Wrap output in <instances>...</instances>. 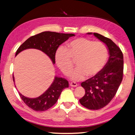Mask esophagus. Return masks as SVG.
Returning a JSON list of instances; mask_svg holds the SVG:
<instances>
[{"label": "esophagus", "mask_w": 135, "mask_h": 135, "mask_svg": "<svg viewBox=\"0 0 135 135\" xmlns=\"http://www.w3.org/2000/svg\"><path fill=\"white\" fill-rule=\"evenodd\" d=\"M70 86H71V87H76L78 85V84H77V83H75V82H71V83H70Z\"/></svg>", "instance_id": "34e87169"}]
</instances>
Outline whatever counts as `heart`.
I'll return each mask as SVG.
<instances>
[{"mask_svg":"<svg viewBox=\"0 0 135 135\" xmlns=\"http://www.w3.org/2000/svg\"><path fill=\"white\" fill-rule=\"evenodd\" d=\"M108 49L104 43L84 38L71 41L66 48L60 47L56 51L55 61L64 74L69 75L76 61L77 68L71 77L81 80L87 75L92 77L103 69L108 58Z\"/></svg>","mask_w":135,"mask_h":135,"instance_id":"heart-1","label":"heart"}]
</instances>
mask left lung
<instances>
[{
    "mask_svg": "<svg viewBox=\"0 0 135 135\" xmlns=\"http://www.w3.org/2000/svg\"><path fill=\"white\" fill-rule=\"evenodd\" d=\"M93 35L107 45L110 57L99 74L81 83L85 93L79 101L87 109L99 110L108 104L116 94L123 79V55L120 48L110 39L97 33Z\"/></svg>",
    "mask_w": 135,
    "mask_h": 135,
    "instance_id": "1",
    "label": "left lung"
}]
</instances>
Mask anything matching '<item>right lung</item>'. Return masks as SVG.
Returning <instances> with one entry per match:
<instances>
[{
	"label": "right lung",
	"mask_w": 135,
	"mask_h": 135,
	"mask_svg": "<svg viewBox=\"0 0 135 135\" xmlns=\"http://www.w3.org/2000/svg\"><path fill=\"white\" fill-rule=\"evenodd\" d=\"M73 36H75L73 33H61L50 31L43 32L31 36L25 41L16 51V56L23 50L35 48L46 54L52 60L53 64H55V53L58 46ZM13 80L15 81L13 75ZM68 87V81L67 80L64 78L56 76L49 89L38 97L31 99L25 97L19 92V94L23 102L29 107L36 112H42L53 106L57 102L62 90Z\"/></svg>",
	"instance_id": "1"
}]
</instances>
